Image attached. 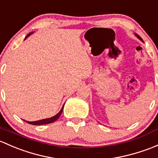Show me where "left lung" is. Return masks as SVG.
<instances>
[{"label": "left lung", "instance_id": "obj_1", "mask_svg": "<svg viewBox=\"0 0 158 158\" xmlns=\"http://www.w3.org/2000/svg\"><path fill=\"white\" fill-rule=\"evenodd\" d=\"M136 36H137V37L139 38V39H140V40H142V39H141V38H140V36H139V35H136Z\"/></svg>", "mask_w": 158, "mask_h": 158}]
</instances>
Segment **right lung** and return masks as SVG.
I'll list each match as a JSON object with an SVG mask.
<instances>
[{"label":"right lung","mask_w":158,"mask_h":158,"mask_svg":"<svg viewBox=\"0 0 158 158\" xmlns=\"http://www.w3.org/2000/svg\"><path fill=\"white\" fill-rule=\"evenodd\" d=\"M32 33H33V31H32V32H30V33H29V34H28L27 36H26V37L25 38V39H27V38L29 37V36L30 35L32 34ZM64 105L63 106L62 108H61L60 110V112L58 113L57 114H56V115L54 116V117H51V118L41 119V120H38V121H33V122H29V121H26V122L28 123H29V124H31V125H43V124L51 123L54 122V121H56L58 118H59L61 114H62L63 110H64Z\"/></svg>","instance_id":"1"}]
</instances>
